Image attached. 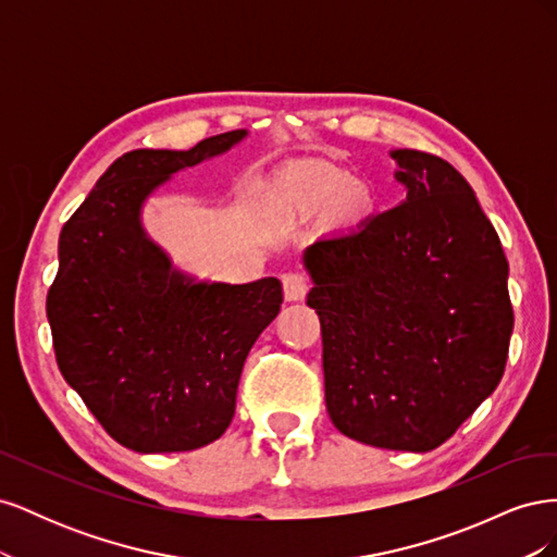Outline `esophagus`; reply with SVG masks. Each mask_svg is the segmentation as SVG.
Instances as JSON below:
<instances>
[{
  "mask_svg": "<svg viewBox=\"0 0 557 557\" xmlns=\"http://www.w3.org/2000/svg\"><path fill=\"white\" fill-rule=\"evenodd\" d=\"M309 293V278L299 272L283 276V295L288 301H301Z\"/></svg>",
  "mask_w": 557,
  "mask_h": 557,
  "instance_id": "obj_1",
  "label": "esophagus"
}]
</instances>
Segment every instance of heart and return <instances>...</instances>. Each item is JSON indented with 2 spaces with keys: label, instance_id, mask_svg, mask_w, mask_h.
Here are the masks:
<instances>
[{
  "label": "heart",
  "instance_id": "1",
  "mask_svg": "<svg viewBox=\"0 0 557 557\" xmlns=\"http://www.w3.org/2000/svg\"><path fill=\"white\" fill-rule=\"evenodd\" d=\"M305 207H323L334 199V209L344 221H358L372 209V190L360 181H348L339 170H318L301 178L295 188Z\"/></svg>",
  "mask_w": 557,
  "mask_h": 557
}]
</instances>
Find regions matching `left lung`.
Listing matches in <instances>:
<instances>
[{"label":"left lung","instance_id":"obj_1","mask_svg":"<svg viewBox=\"0 0 557 557\" xmlns=\"http://www.w3.org/2000/svg\"><path fill=\"white\" fill-rule=\"evenodd\" d=\"M401 205L305 250L325 404L350 440L428 453L493 395L509 356V262L465 176L391 150Z\"/></svg>","mask_w":557,"mask_h":557}]
</instances>
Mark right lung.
<instances>
[{"instance_id": "add662e5", "label": "right lung", "mask_w": 557, "mask_h": 557, "mask_svg": "<svg viewBox=\"0 0 557 557\" xmlns=\"http://www.w3.org/2000/svg\"><path fill=\"white\" fill-rule=\"evenodd\" d=\"M246 137L234 129L190 150H129L60 232L46 299L58 367L129 450L215 442L232 423L248 350L281 311L278 278L199 281L174 267L141 221L160 185Z\"/></svg>"}]
</instances>
